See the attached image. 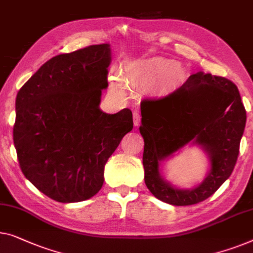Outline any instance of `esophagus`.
<instances>
[{
	"label": "esophagus",
	"mask_w": 253,
	"mask_h": 253,
	"mask_svg": "<svg viewBox=\"0 0 253 253\" xmlns=\"http://www.w3.org/2000/svg\"><path fill=\"white\" fill-rule=\"evenodd\" d=\"M140 114H139L138 112H134L133 113V124L134 126H138L139 124H140Z\"/></svg>",
	"instance_id": "1"
}]
</instances>
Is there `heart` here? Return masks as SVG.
Listing matches in <instances>:
<instances>
[{
	"label": "heart",
	"mask_w": 253,
	"mask_h": 253,
	"mask_svg": "<svg viewBox=\"0 0 253 253\" xmlns=\"http://www.w3.org/2000/svg\"><path fill=\"white\" fill-rule=\"evenodd\" d=\"M124 74L129 85L151 87L160 83L164 90H173L181 85L187 76L185 68L177 61L162 57L126 65ZM111 84L114 90L122 91L124 89V79L120 72L112 73Z\"/></svg>",
	"instance_id": "b5f03b06"
}]
</instances>
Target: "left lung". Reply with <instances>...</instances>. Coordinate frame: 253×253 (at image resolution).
Here are the masks:
<instances>
[{
  "instance_id": "8db88e82",
  "label": "left lung",
  "mask_w": 253,
  "mask_h": 253,
  "mask_svg": "<svg viewBox=\"0 0 253 253\" xmlns=\"http://www.w3.org/2000/svg\"><path fill=\"white\" fill-rule=\"evenodd\" d=\"M145 184L156 199L172 206H192L210 197L229 178L240 152L247 112L230 80L199 72L180 87L140 104ZM211 157L207 178L194 190L172 188L160 177L159 163L189 141Z\"/></svg>"
}]
</instances>
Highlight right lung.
Masks as SVG:
<instances>
[{
  "label": "right lung",
  "instance_id": "1",
  "mask_svg": "<svg viewBox=\"0 0 253 253\" xmlns=\"http://www.w3.org/2000/svg\"><path fill=\"white\" fill-rule=\"evenodd\" d=\"M109 64V44L59 54L18 91L13 144L20 169L57 202L96 195L106 162L133 127L129 108L116 114L99 108Z\"/></svg>",
  "mask_w": 253,
  "mask_h": 253
}]
</instances>
